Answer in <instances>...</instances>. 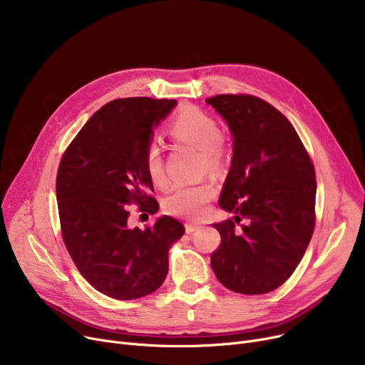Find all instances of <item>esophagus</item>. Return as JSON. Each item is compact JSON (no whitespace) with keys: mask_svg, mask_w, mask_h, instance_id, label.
Here are the masks:
<instances>
[{"mask_svg":"<svg viewBox=\"0 0 365 365\" xmlns=\"http://www.w3.org/2000/svg\"><path fill=\"white\" fill-rule=\"evenodd\" d=\"M198 227H200L198 225H194V223H186V225H185V231H186V234H192V232H195V231H197Z\"/></svg>","mask_w":365,"mask_h":365,"instance_id":"obj_1","label":"esophagus"}]
</instances>
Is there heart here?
<instances>
[{"label":"heart","mask_w":365,"mask_h":365,"mask_svg":"<svg viewBox=\"0 0 365 365\" xmlns=\"http://www.w3.org/2000/svg\"><path fill=\"white\" fill-rule=\"evenodd\" d=\"M168 134L179 143L192 145L202 150L204 168L216 170L222 164L223 133L217 121L207 112L195 108H183L168 127ZM145 168L153 185L164 186L167 182L163 152L157 142H149L145 149ZM215 186L210 182L200 185H180L165 195L163 205L168 215L179 217H202L208 204L215 198Z\"/></svg>","instance_id":"b5f03b06"}]
</instances>
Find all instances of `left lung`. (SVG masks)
<instances>
[{"label":"left lung","mask_w":365,"mask_h":365,"mask_svg":"<svg viewBox=\"0 0 365 365\" xmlns=\"http://www.w3.org/2000/svg\"><path fill=\"white\" fill-rule=\"evenodd\" d=\"M205 102L234 138L219 205L235 216L213 223L222 241L212 267L235 293L274 292L292 277L314 234L312 160L292 123L271 103L250 94H217Z\"/></svg>","instance_id":"left-lung-1"}]
</instances>
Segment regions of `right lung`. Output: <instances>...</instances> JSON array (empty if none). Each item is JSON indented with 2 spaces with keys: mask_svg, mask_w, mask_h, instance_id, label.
I'll use <instances>...</instances> for the list:
<instances>
[{
  "mask_svg": "<svg viewBox=\"0 0 365 365\" xmlns=\"http://www.w3.org/2000/svg\"><path fill=\"white\" fill-rule=\"evenodd\" d=\"M175 99H115L86 123L63 152L56 197L63 242L80 274L96 290L133 300L160 289L168 272V250L183 225L160 217L145 231L128 227L127 205L157 213L145 149Z\"/></svg>",
  "mask_w": 365,
  "mask_h": 365,
  "instance_id": "1",
  "label": "right lung"
}]
</instances>
